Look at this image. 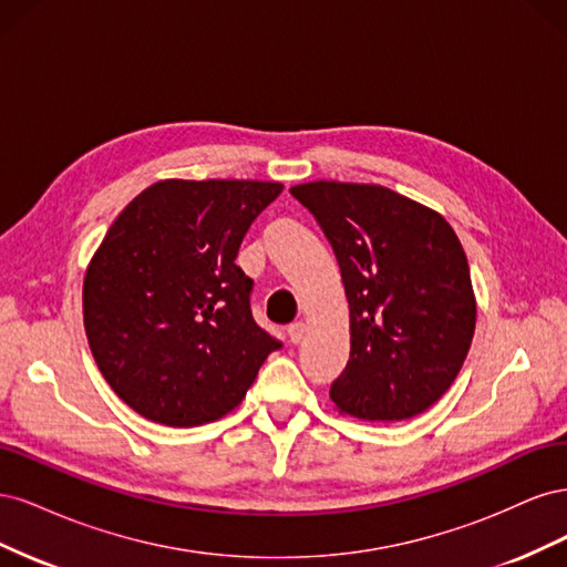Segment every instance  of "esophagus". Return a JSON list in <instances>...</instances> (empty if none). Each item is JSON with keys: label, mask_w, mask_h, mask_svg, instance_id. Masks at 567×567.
Segmentation results:
<instances>
[{"label": "esophagus", "mask_w": 567, "mask_h": 567, "mask_svg": "<svg viewBox=\"0 0 567 567\" xmlns=\"http://www.w3.org/2000/svg\"><path fill=\"white\" fill-rule=\"evenodd\" d=\"M305 331H307V326L302 323V321H293L288 326V338H290V342H293V346H298V342L305 338Z\"/></svg>", "instance_id": "34e87169"}]
</instances>
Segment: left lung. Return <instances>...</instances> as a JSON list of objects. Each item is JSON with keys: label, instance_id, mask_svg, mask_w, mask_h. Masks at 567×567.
<instances>
[{"label": "left lung", "instance_id": "8db88e82", "mask_svg": "<svg viewBox=\"0 0 567 567\" xmlns=\"http://www.w3.org/2000/svg\"><path fill=\"white\" fill-rule=\"evenodd\" d=\"M315 215L350 305V362L331 385L340 414L392 423L450 390L475 331L466 252L450 221L379 184L290 188Z\"/></svg>", "mask_w": 567, "mask_h": 567}]
</instances>
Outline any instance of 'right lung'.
Listing matches in <instances>:
<instances>
[{
	"label": "right lung",
	"instance_id": "obj_1",
	"mask_svg": "<svg viewBox=\"0 0 567 567\" xmlns=\"http://www.w3.org/2000/svg\"><path fill=\"white\" fill-rule=\"evenodd\" d=\"M279 182L163 179L106 231L84 274V331L99 371L136 414L173 427L241 404L281 342L255 323L236 265Z\"/></svg>",
	"mask_w": 567,
	"mask_h": 567
}]
</instances>
